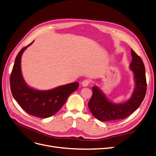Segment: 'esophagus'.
Returning a JSON list of instances; mask_svg holds the SVG:
<instances>
[{"label": "esophagus", "instance_id": "esophagus-1", "mask_svg": "<svg viewBox=\"0 0 156 156\" xmlns=\"http://www.w3.org/2000/svg\"><path fill=\"white\" fill-rule=\"evenodd\" d=\"M90 83V81L89 80H87V79H85V80H84L83 82H82V85H83V87H87L88 86V85H89Z\"/></svg>", "mask_w": 156, "mask_h": 156}]
</instances>
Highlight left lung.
Here are the masks:
<instances>
[{"label": "left lung", "mask_w": 156, "mask_h": 156, "mask_svg": "<svg viewBox=\"0 0 156 156\" xmlns=\"http://www.w3.org/2000/svg\"><path fill=\"white\" fill-rule=\"evenodd\" d=\"M130 69L134 74L135 87L130 99L125 103H114L96 86L92 87V96L88 106L93 115L106 122L124 119L136 111L144 99L147 91L145 68L141 58L131 49Z\"/></svg>", "instance_id": "left-lung-1"}]
</instances>
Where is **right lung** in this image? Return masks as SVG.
Wrapping results in <instances>:
<instances>
[{
  "label": "right lung",
  "mask_w": 156,
  "mask_h": 156,
  "mask_svg": "<svg viewBox=\"0 0 156 156\" xmlns=\"http://www.w3.org/2000/svg\"><path fill=\"white\" fill-rule=\"evenodd\" d=\"M32 43L20 50L15 58L10 76L11 90L13 98L27 113L39 118H48L62 108L69 95L78 89L79 83L73 82L48 90H36L27 85L22 74L21 58Z\"/></svg>",
  "instance_id": "1"
}]
</instances>
